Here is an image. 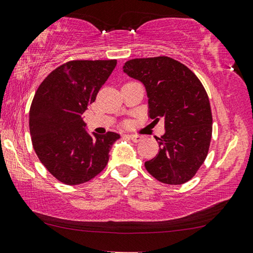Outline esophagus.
Masks as SVG:
<instances>
[{
  "label": "esophagus",
  "instance_id": "34e87169",
  "mask_svg": "<svg viewBox=\"0 0 253 253\" xmlns=\"http://www.w3.org/2000/svg\"><path fill=\"white\" fill-rule=\"evenodd\" d=\"M128 137H129L131 141L133 142H141L142 139H143V137L141 136V135H135V134H130V135H128Z\"/></svg>",
  "mask_w": 253,
  "mask_h": 253
}]
</instances>
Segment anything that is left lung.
I'll return each mask as SVG.
<instances>
[{
	"mask_svg": "<svg viewBox=\"0 0 253 253\" xmlns=\"http://www.w3.org/2000/svg\"><path fill=\"white\" fill-rule=\"evenodd\" d=\"M124 73L142 82L149 97V117L165 120L166 133L156 139L159 153L144 164L161 183L190 180L208 154L212 115L208 94L193 71L169 56L131 59Z\"/></svg>",
	"mask_w": 253,
	"mask_h": 253,
	"instance_id": "obj_1",
	"label": "left lung"
}]
</instances>
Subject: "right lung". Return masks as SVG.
I'll list each match as a JSON object with an SVG mask.
<instances>
[{"mask_svg":"<svg viewBox=\"0 0 253 253\" xmlns=\"http://www.w3.org/2000/svg\"><path fill=\"white\" fill-rule=\"evenodd\" d=\"M117 65V60H74L54 69L34 95L29 110L33 148L44 167L67 185L86 183L109 161L120 137L88 134L82 118Z\"/></svg>","mask_w":253,"mask_h":253,"instance_id":"right-lung-1","label":"right lung"}]
</instances>
